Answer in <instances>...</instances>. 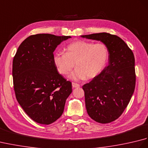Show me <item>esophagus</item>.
I'll list each match as a JSON object with an SVG mask.
<instances>
[{
    "mask_svg": "<svg viewBox=\"0 0 148 148\" xmlns=\"http://www.w3.org/2000/svg\"><path fill=\"white\" fill-rule=\"evenodd\" d=\"M72 87H73V88H79L80 86L79 84H77V83H72Z\"/></svg>",
    "mask_w": 148,
    "mask_h": 148,
    "instance_id": "obj_1",
    "label": "esophagus"
}]
</instances>
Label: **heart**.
Segmentation results:
<instances>
[{
	"label": "heart",
	"mask_w": 148,
	"mask_h": 148,
	"mask_svg": "<svg viewBox=\"0 0 148 148\" xmlns=\"http://www.w3.org/2000/svg\"><path fill=\"white\" fill-rule=\"evenodd\" d=\"M109 57V49L102 43L77 40L69 45L66 53L58 52L53 62L59 73L67 74L76 64L77 68L69 75L72 80L90 79L96 77L105 68Z\"/></svg>",
	"instance_id": "obj_1"
}]
</instances>
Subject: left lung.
<instances>
[{
	"instance_id": "1",
	"label": "left lung",
	"mask_w": 148,
	"mask_h": 148,
	"mask_svg": "<svg viewBox=\"0 0 148 148\" xmlns=\"http://www.w3.org/2000/svg\"><path fill=\"white\" fill-rule=\"evenodd\" d=\"M81 37L99 40L109 49L108 66L90 83L83 86L90 117L100 123H108L121 115L134 92V53L117 36L102 32Z\"/></svg>"
}]
</instances>
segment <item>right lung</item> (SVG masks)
<instances>
[{"label":"right lung","instance_id":"1","mask_svg":"<svg viewBox=\"0 0 148 148\" xmlns=\"http://www.w3.org/2000/svg\"><path fill=\"white\" fill-rule=\"evenodd\" d=\"M71 36L49 34L30 36L19 46L12 62L16 97L29 117L38 123L49 125L60 117L72 83L59 74L53 52Z\"/></svg>","mask_w":148,"mask_h":148}]
</instances>
